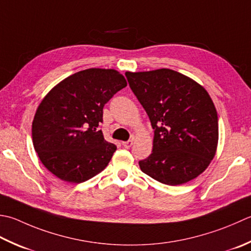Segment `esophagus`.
<instances>
[{"instance_id":"1","label":"esophagus","mask_w":251,"mask_h":251,"mask_svg":"<svg viewBox=\"0 0 251 251\" xmlns=\"http://www.w3.org/2000/svg\"><path fill=\"white\" fill-rule=\"evenodd\" d=\"M122 145H123V147H124L125 149H129L130 147L132 146V140H128V141H123V142H122Z\"/></svg>"}]
</instances>
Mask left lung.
<instances>
[{"label": "left lung", "mask_w": 251, "mask_h": 251, "mask_svg": "<svg viewBox=\"0 0 251 251\" xmlns=\"http://www.w3.org/2000/svg\"><path fill=\"white\" fill-rule=\"evenodd\" d=\"M125 75L154 129L153 149L139 161L141 171L170 186L198 177L214 158L219 141L218 113L208 91L169 68Z\"/></svg>", "instance_id": "8db88e82"}]
</instances>
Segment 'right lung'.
<instances>
[{
	"instance_id": "obj_1",
	"label": "right lung",
	"mask_w": 251,
	"mask_h": 251,
	"mask_svg": "<svg viewBox=\"0 0 251 251\" xmlns=\"http://www.w3.org/2000/svg\"><path fill=\"white\" fill-rule=\"evenodd\" d=\"M126 86L120 72L89 68L68 76L47 93L32 121V144L53 175L79 184L106 168L116 146L104 139L98 126L103 106Z\"/></svg>"
}]
</instances>
